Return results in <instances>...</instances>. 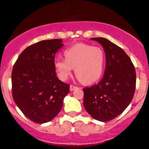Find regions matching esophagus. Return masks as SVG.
I'll use <instances>...</instances> for the list:
<instances>
[{
    "label": "esophagus",
    "mask_w": 149,
    "mask_h": 149,
    "mask_svg": "<svg viewBox=\"0 0 149 149\" xmlns=\"http://www.w3.org/2000/svg\"><path fill=\"white\" fill-rule=\"evenodd\" d=\"M76 86H73V85H70V91H73V90H75V89L76 88Z\"/></svg>",
    "instance_id": "esophagus-1"
}]
</instances>
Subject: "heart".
<instances>
[{
  "label": "heart",
  "instance_id": "1",
  "mask_svg": "<svg viewBox=\"0 0 149 149\" xmlns=\"http://www.w3.org/2000/svg\"><path fill=\"white\" fill-rule=\"evenodd\" d=\"M63 55L65 59L57 58L54 61L55 68L62 81L68 79L73 68L78 80L87 84L96 82L102 76L105 54L100 47L77 43L65 50Z\"/></svg>",
  "mask_w": 149,
  "mask_h": 149
}]
</instances>
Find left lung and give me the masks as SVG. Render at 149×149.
<instances>
[{
  "label": "left lung",
  "instance_id": "8db88e82",
  "mask_svg": "<svg viewBox=\"0 0 149 149\" xmlns=\"http://www.w3.org/2000/svg\"><path fill=\"white\" fill-rule=\"evenodd\" d=\"M103 46L106 68L100 82L83 88L84 106L95 120L109 121L123 113L134 97L136 75L133 63L122 48L104 38H92Z\"/></svg>",
  "mask_w": 149,
  "mask_h": 149
}]
</instances>
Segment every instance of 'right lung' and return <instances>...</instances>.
Instances as JSON below:
<instances>
[{
	"instance_id": "1",
	"label": "right lung",
	"mask_w": 149,
	"mask_h": 149,
	"mask_svg": "<svg viewBox=\"0 0 149 149\" xmlns=\"http://www.w3.org/2000/svg\"><path fill=\"white\" fill-rule=\"evenodd\" d=\"M61 39L34 43L20 54L13 68L12 95L29 119L37 123L53 120L61 111L70 85L58 79L54 67Z\"/></svg>"
}]
</instances>
